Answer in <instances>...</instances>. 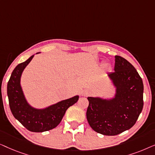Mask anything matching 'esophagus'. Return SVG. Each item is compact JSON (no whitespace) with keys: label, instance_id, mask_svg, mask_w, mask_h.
<instances>
[{"label":"esophagus","instance_id":"34e87169","mask_svg":"<svg viewBox=\"0 0 155 155\" xmlns=\"http://www.w3.org/2000/svg\"><path fill=\"white\" fill-rule=\"evenodd\" d=\"M90 91L89 90H84L83 92H82V96H84V97H87V96H88L89 94H90Z\"/></svg>","mask_w":155,"mask_h":155}]
</instances>
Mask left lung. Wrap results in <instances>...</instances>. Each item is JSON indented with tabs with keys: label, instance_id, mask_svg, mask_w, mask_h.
<instances>
[{
	"label": "left lung",
	"instance_id": "left-lung-1",
	"mask_svg": "<svg viewBox=\"0 0 155 155\" xmlns=\"http://www.w3.org/2000/svg\"><path fill=\"white\" fill-rule=\"evenodd\" d=\"M115 87L113 98L88 97L87 119L93 130L116 135L134 126L143 108V83L128 61L115 56L114 72L108 74Z\"/></svg>",
	"mask_w": 155,
	"mask_h": 155
}]
</instances>
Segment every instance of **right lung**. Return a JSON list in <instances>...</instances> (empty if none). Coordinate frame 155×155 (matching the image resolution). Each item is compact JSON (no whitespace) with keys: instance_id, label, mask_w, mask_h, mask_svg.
Returning a JSON list of instances; mask_svg holds the SVG:
<instances>
[{"instance_id":"add662e5","label":"right lung","mask_w":155,"mask_h":155,"mask_svg":"<svg viewBox=\"0 0 155 155\" xmlns=\"http://www.w3.org/2000/svg\"><path fill=\"white\" fill-rule=\"evenodd\" d=\"M39 54V53H37ZM34 55L20 63L13 70L7 86V94L12 115L27 130L31 132H44L56 128L60 124L66 110L77 102L76 95L44 109H36L27 102L20 84L21 76Z\"/></svg>"}]
</instances>
